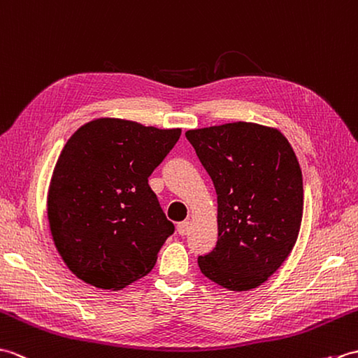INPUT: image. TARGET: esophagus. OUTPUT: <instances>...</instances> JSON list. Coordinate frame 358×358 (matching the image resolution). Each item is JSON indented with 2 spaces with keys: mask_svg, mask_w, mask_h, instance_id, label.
Wrapping results in <instances>:
<instances>
[{
  "mask_svg": "<svg viewBox=\"0 0 358 358\" xmlns=\"http://www.w3.org/2000/svg\"><path fill=\"white\" fill-rule=\"evenodd\" d=\"M189 228H192V224H189L188 220L180 222V224H178V233H179L180 236H187L188 231H189Z\"/></svg>",
  "mask_w": 358,
  "mask_h": 358,
  "instance_id": "1",
  "label": "esophagus"
}]
</instances>
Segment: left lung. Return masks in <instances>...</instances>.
Instances as JSON below:
<instances>
[{
	"mask_svg": "<svg viewBox=\"0 0 358 358\" xmlns=\"http://www.w3.org/2000/svg\"><path fill=\"white\" fill-rule=\"evenodd\" d=\"M217 194V243L197 259L234 292L260 287L288 259L303 216V179L288 139L268 125L229 122L185 133Z\"/></svg>",
	"mask_w": 358,
	"mask_h": 358,
	"instance_id": "left-lung-1",
	"label": "left lung"
}]
</instances>
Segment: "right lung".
Returning <instances> with one entry per match:
<instances>
[{
  "mask_svg": "<svg viewBox=\"0 0 358 358\" xmlns=\"http://www.w3.org/2000/svg\"><path fill=\"white\" fill-rule=\"evenodd\" d=\"M119 117H98L71 134L47 194L59 256L78 279L119 291L152 271L174 225L148 176L180 138Z\"/></svg>",
  "mask_w": 358,
  "mask_h": 358,
  "instance_id": "obj_1",
  "label": "right lung"
}]
</instances>
